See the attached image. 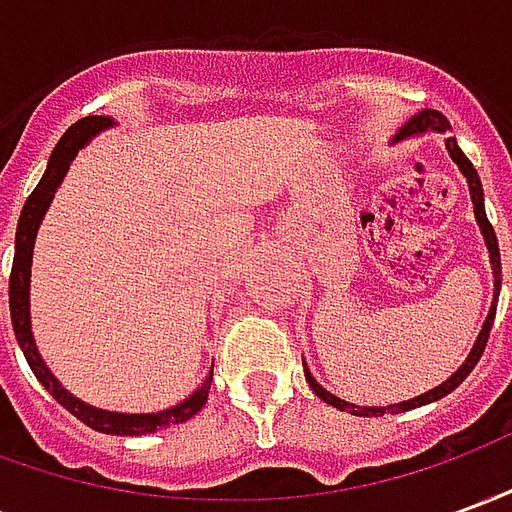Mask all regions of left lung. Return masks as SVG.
<instances>
[{
    "mask_svg": "<svg viewBox=\"0 0 512 512\" xmlns=\"http://www.w3.org/2000/svg\"><path fill=\"white\" fill-rule=\"evenodd\" d=\"M452 126L447 117L436 112V109H422L419 115H414L408 120L406 126L400 128V134L395 139H406V136H414V134H444L447 136V150H450L452 161L461 167V172L466 175V183H469V191H472V202H474V216H477V224H480V230L485 235V244H488V252H491V266H494V290L496 296L494 301L499 299V285H502V260H499V244H496V233L491 222H488V216H485V205H483V183H480V175H477V169L472 167V161L463 156V150L458 147V142L450 136ZM494 315H496V304L491 307L488 312V318H485L483 329H480V337H477V343H474L472 354L466 356V362L461 365V370H455V376H450L444 384H439L436 389H430L425 395L419 397H411L406 403H397V406H354V403H345L340 397H334L332 392H326L315 378L310 376V370H304V376L310 381L312 392L321 397L323 403H329V406L340 408V411H351L354 417H381L386 411H392V414H400V411H408V408H417V406H425V403H433V400H439V397L450 395L455 386L461 384L463 378L469 376L474 370V365L480 362V356L485 351V343H488V334H491V326H494Z\"/></svg>",
    "mask_w": 512,
    "mask_h": 512,
    "instance_id": "8db88e82",
    "label": "left lung"
}]
</instances>
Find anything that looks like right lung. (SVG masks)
I'll return each mask as SVG.
<instances>
[{"label": "right lung", "instance_id": "obj_1", "mask_svg": "<svg viewBox=\"0 0 512 512\" xmlns=\"http://www.w3.org/2000/svg\"><path fill=\"white\" fill-rule=\"evenodd\" d=\"M106 126H112V120L98 115L82 117L79 123H73L62 134L57 147L51 150L49 167L43 172V178L35 186V191L24 202V211L18 216L16 227V255H13V268H10V321H13V332H16V340L21 345L24 356H27L32 373H35L40 384L49 389V395L62 408H68L73 417L82 419L84 425H90L93 430H101V433H112V436H142V433L164 430L169 425H178V422H186V419L194 417L205 406V400H208L213 370L194 395L186 397L175 408H167V411H158V414H115V411H101V408H93L82 403V400H76V397L68 395L62 389L60 381L49 373V367L43 365L38 348H35V340H32V329H29V266H32V246H35L38 224L43 219L46 208H49L54 191L60 186V180L65 178V172L71 167L73 156L82 150V145H87L90 136H95Z\"/></svg>", "mask_w": 512, "mask_h": 512}]
</instances>
